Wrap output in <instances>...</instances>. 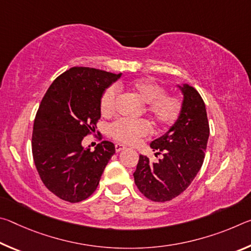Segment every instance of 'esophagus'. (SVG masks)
<instances>
[{
  "mask_svg": "<svg viewBox=\"0 0 251 251\" xmlns=\"http://www.w3.org/2000/svg\"><path fill=\"white\" fill-rule=\"evenodd\" d=\"M124 148H126V146L123 145V144H116V145H115V151H116L117 152L123 151V150H124Z\"/></svg>",
  "mask_w": 251,
  "mask_h": 251,
  "instance_id": "esophagus-1",
  "label": "esophagus"
}]
</instances>
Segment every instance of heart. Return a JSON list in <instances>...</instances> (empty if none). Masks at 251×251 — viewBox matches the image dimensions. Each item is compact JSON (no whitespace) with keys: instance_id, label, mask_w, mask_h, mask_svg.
Instances as JSON below:
<instances>
[{"instance_id":"obj_1","label":"heart","mask_w":251,"mask_h":251,"mask_svg":"<svg viewBox=\"0 0 251 251\" xmlns=\"http://www.w3.org/2000/svg\"><path fill=\"white\" fill-rule=\"evenodd\" d=\"M127 88L145 103V112L157 127L171 126L179 118L182 100L177 95L168 94L164 86L148 78H137L129 83L117 84V88ZM109 86L103 92L100 100V109L103 116H110L116 112L118 91ZM151 130V123L146 120L118 118L108 127L109 135L117 142L135 144Z\"/></svg>"}]
</instances>
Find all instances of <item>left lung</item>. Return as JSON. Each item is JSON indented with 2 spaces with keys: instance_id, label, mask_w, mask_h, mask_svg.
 Masks as SVG:
<instances>
[{
  "instance_id": "left-lung-1",
  "label": "left lung",
  "mask_w": 251,
  "mask_h": 251,
  "mask_svg": "<svg viewBox=\"0 0 251 251\" xmlns=\"http://www.w3.org/2000/svg\"><path fill=\"white\" fill-rule=\"evenodd\" d=\"M180 88L184 101L179 118L167 134L151 144L163 158L151 163L146 156L139 155L134 173L138 190L152 201H169L180 195L192 184L205 159L209 137L205 103L194 87L184 85Z\"/></svg>"
}]
</instances>
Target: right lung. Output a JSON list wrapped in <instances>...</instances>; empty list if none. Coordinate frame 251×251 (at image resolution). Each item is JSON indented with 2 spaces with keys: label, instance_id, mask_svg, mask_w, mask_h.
Returning a JSON list of instances; mask_svg holds the SVG:
<instances>
[{
  "label": "right lung",
  "instance_id": "right-lung-1",
  "mask_svg": "<svg viewBox=\"0 0 251 251\" xmlns=\"http://www.w3.org/2000/svg\"><path fill=\"white\" fill-rule=\"evenodd\" d=\"M120 77L92 67H72L54 79L41 101L32 134L34 164L44 186L63 201L90 197L115 154L114 144L101 141L100 134L94 151L84 148L82 141L96 133L100 96Z\"/></svg>",
  "mask_w": 251,
  "mask_h": 251
}]
</instances>
